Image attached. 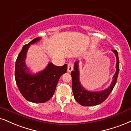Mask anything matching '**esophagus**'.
Returning <instances> with one entry per match:
<instances>
[{"mask_svg": "<svg viewBox=\"0 0 131 131\" xmlns=\"http://www.w3.org/2000/svg\"><path fill=\"white\" fill-rule=\"evenodd\" d=\"M72 70H73V63L71 62H69L68 64V71L70 72Z\"/></svg>", "mask_w": 131, "mask_h": 131, "instance_id": "1", "label": "esophagus"}]
</instances>
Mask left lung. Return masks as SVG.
Masks as SVG:
<instances>
[{"label":"left lung","instance_id":"obj_1","mask_svg":"<svg viewBox=\"0 0 131 131\" xmlns=\"http://www.w3.org/2000/svg\"><path fill=\"white\" fill-rule=\"evenodd\" d=\"M112 51L116 56V72L113 76V80L110 86L101 91H89L82 86L79 80V62H75L74 63V70L71 73L72 77V89L74 99L81 105L83 106H91L102 103L107 98L115 86L119 72V59L117 51Z\"/></svg>","mask_w":131,"mask_h":131}]
</instances>
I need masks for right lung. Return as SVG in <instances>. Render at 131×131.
<instances>
[{
  "label": "right lung",
  "instance_id": "right-lung-1",
  "mask_svg": "<svg viewBox=\"0 0 131 131\" xmlns=\"http://www.w3.org/2000/svg\"><path fill=\"white\" fill-rule=\"evenodd\" d=\"M40 37L33 39L25 45L17 58L15 68L16 84L21 95L31 102L42 103L48 101L55 92L57 83L63 74L67 71V64L62 67L49 63L44 70L32 74L25 64V58L31 44L39 42Z\"/></svg>",
  "mask_w": 131,
  "mask_h": 131
}]
</instances>
